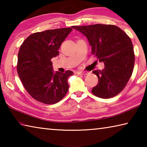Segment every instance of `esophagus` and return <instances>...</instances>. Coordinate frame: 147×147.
Returning <instances> with one entry per match:
<instances>
[{
    "mask_svg": "<svg viewBox=\"0 0 147 147\" xmlns=\"http://www.w3.org/2000/svg\"><path fill=\"white\" fill-rule=\"evenodd\" d=\"M77 73L78 74H82V75H86V74H88V72H85V71H78Z\"/></svg>",
    "mask_w": 147,
    "mask_h": 147,
    "instance_id": "obj_1",
    "label": "esophagus"
}]
</instances>
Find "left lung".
Masks as SVG:
<instances>
[{
    "label": "left lung",
    "instance_id": "obj_1",
    "mask_svg": "<svg viewBox=\"0 0 147 147\" xmlns=\"http://www.w3.org/2000/svg\"><path fill=\"white\" fill-rule=\"evenodd\" d=\"M88 38L92 54L103 62V70L93 71L98 82L92 89L94 95L109 98L123 90L133 73L135 55L132 43L123 30L112 24L73 26Z\"/></svg>",
    "mask_w": 147,
    "mask_h": 147
}]
</instances>
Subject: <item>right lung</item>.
Masks as SVG:
<instances>
[{
	"label": "right lung",
	"instance_id": "right-lung-1",
	"mask_svg": "<svg viewBox=\"0 0 147 147\" xmlns=\"http://www.w3.org/2000/svg\"><path fill=\"white\" fill-rule=\"evenodd\" d=\"M71 28L48 30L31 34L19 49L17 70L24 88L32 98L54 104L66 95L69 76L73 72L54 73L51 59L59 55L61 43Z\"/></svg>",
	"mask_w": 147,
	"mask_h": 147
}]
</instances>
